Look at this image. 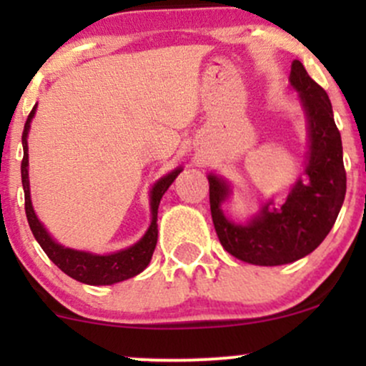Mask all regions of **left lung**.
Returning <instances> with one entry per match:
<instances>
[{
	"label": "left lung",
	"mask_w": 366,
	"mask_h": 366,
	"mask_svg": "<svg viewBox=\"0 0 366 366\" xmlns=\"http://www.w3.org/2000/svg\"><path fill=\"white\" fill-rule=\"evenodd\" d=\"M289 82L300 92L306 115L308 153L305 179L296 180L287 199L279 208L268 199L246 224H237L222 209L232 192L230 184L208 174L209 208L222 246L237 259L259 267L292 263L317 249L334 227L346 196L342 141L329 96L300 60L292 61Z\"/></svg>",
	"instance_id": "obj_1"
}]
</instances>
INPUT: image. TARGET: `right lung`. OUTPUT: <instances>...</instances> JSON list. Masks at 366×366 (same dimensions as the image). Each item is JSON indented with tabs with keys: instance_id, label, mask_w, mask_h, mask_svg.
<instances>
[{
	"instance_id": "right-lung-1",
	"label": "right lung",
	"mask_w": 366,
	"mask_h": 366,
	"mask_svg": "<svg viewBox=\"0 0 366 366\" xmlns=\"http://www.w3.org/2000/svg\"><path fill=\"white\" fill-rule=\"evenodd\" d=\"M36 108L29 113V119L24 125L22 134V146H24V159H22V186L25 194V215H27L29 227H31L32 234H34L36 241L43 247V251L48 254V258L65 272L66 275L72 279L79 280L82 284L89 285H112L122 280H127L141 274L151 262L154 247H157L158 241V207L162 201L163 194L167 189L172 186L177 175L182 172V165L172 170L170 174L163 175L153 184L149 191V208H151V224L148 230L144 232L136 244L125 247V249L117 251V253L110 254H96L89 253V251L72 249V247L61 246L51 237V234L46 230V227L41 224L37 218L34 207L31 201V187H29V146H27V136L31 130V122L36 115Z\"/></svg>"
}]
</instances>
